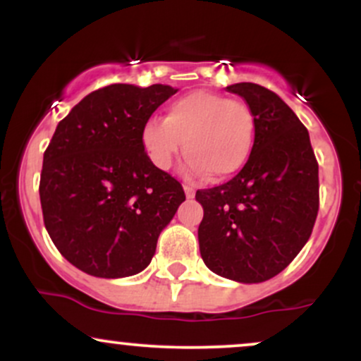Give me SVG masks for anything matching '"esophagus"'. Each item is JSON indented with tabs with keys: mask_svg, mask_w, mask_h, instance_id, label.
Instances as JSON below:
<instances>
[{
	"mask_svg": "<svg viewBox=\"0 0 361 361\" xmlns=\"http://www.w3.org/2000/svg\"><path fill=\"white\" fill-rule=\"evenodd\" d=\"M183 190H185L186 198H193L195 197V188L192 185H183Z\"/></svg>",
	"mask_w": 361,
	"mask_h": 361,
	"instance_id": "34e87169",
	"label": "esophagus"
}]
</instances>
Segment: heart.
<instances>
[{"label":"heart","instance_id":"1","mask_svg":"<svg viewBox=\"0 0 361 361\" xmlns=\"http://www.w3.org/2000/svg\"><path fill=\"white\" fill-rule=\"evenodd\" d=\"M256 139V118L246 103L212 91L197 90L166 109L163 122L151 120L142 132L149 157L169 169L183 142L185 175L192 180L221 181L250 159Z\"/></svg>","mask_w":361,"mask_h":361}]
</instances>
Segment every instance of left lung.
Masks as SVG:
<instances>
[{
  "instance_id": "left-lung-1",
  "label": "left lung",
  "mask_w": 361,
  "mask_h": 361,
  "mask_svg": "<svg viewBox=\"0 0 361 361\" xmlns=\"http://www.w3.org/2000/svg\"><path fill=\"white\" fill-rule=\"evenodd\" d=\"M227 91L255 114V147L233 180L197 190L195 198L204 207L198 243L214 273L259 283L285 270L312 234L319 164L307 128L273 91L255 82Z\"/></svg>"
}]
</instances>
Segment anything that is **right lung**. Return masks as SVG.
Instances as JSON below:
<instances>
[{
	"instance_id": "obj_1",
	"label": "right lung",
	"mask_w": 361,
	"mask_h": 361,
	"mask_svg": "<svg viewBox=\"0 0 361 361\" xmlns=\"http://www.w3.org/2000/svg\"><path fill=\"white\" fill-rule=\"evenodd\" d=\"M176 91L105 86L82 98L54 132L39 185L44 224L81 271L100 279L142 271L185 200L180 181L152 164L142 142L147 120Z\"/></svg>"
}]
</instances>
